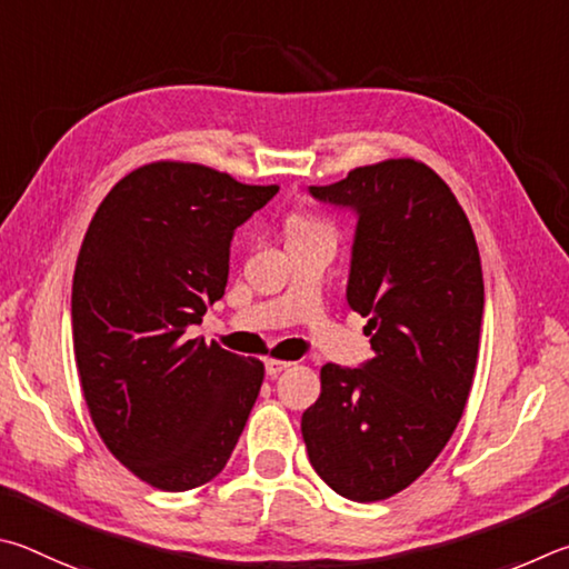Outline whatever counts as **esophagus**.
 <instances>
[{"label": "esophagus", "instance_id": "obj_1", "mask_svg": "<svg viewBox=\"0 0 569 569\" xmlns=\"http://www.w3.org/2000/svg\"><path fill=\"white\" fill-rule=\"evenodd\" d=\"M264 367H267V375H269V377H277L279 372H284L287 367H292V362H287V360H274V357H269Z\"/></svg>", "mask_w": 569, "mask_h": 569}]
</instances>
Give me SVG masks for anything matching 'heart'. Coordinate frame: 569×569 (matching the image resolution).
<instances>
[{"label":"heart","instance_id":"obj_1","mask_svg":"<svg viewBox=\"0 0 569 569\" xmlns=\"http://www.w3.org/2000/svg\"><path fill=\"white\" fill-rule=\"evenodd\" d=\"M284 232L290 242L295 239H307L317 234H335V227L322 217H315L310 212H292L284 222Z\"/></svg>","mask_w":569,"mask_h":569}]
</instances>
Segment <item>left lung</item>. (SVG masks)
<instances>
[{"label":"left lung","instance_id":"left-lung-1","mask_svg":"<svg viewBox=\"0 0 569 569\" xmlns=\"http://www.w3.org/2000/svg\"><path fill=\"white\" fill-rule=\"evenodd\" d=\"M310 192L360 214L347 302L370 317L375 357L325 365L302 415L315 472L337 495L380 502L425 475L470 400L485 284L480 249L445 179L420 159H382Z\"/></svg>","mask_w":569,"mask_h":569}]
</instances>
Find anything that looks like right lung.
I'll return each mask as SVG.
<instances>
[{
	"label": "right lung",
	"instance_id": "1",
	"mask_svg": "<svg viewBox=\"0 0 569 569\" xmlns=\"http://www.w3.org/2000/svg\"><path fill=\"white\" fill-rule=\"evenodd\" d=\"M159 159L109 189L72 282L79 385L99 437L139 480L184 492L224 470L264 380L187 330L224 295L234 229L277 194Z\"/></svg>",
	"mask_w": 569,
	"mask_h": 569
}]
</instances>
